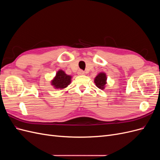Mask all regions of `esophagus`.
<instances>
[{
  "label": "esophagus",
  "mask_w": 160,
  "mask_h": 160,
  "mask_svg": "<svg viewBox=\"0 0 160 160\" xmlns=\"http://www.w3.org/2000/svg\"><path fill=\"white\" fill-rule=\"evenodd\" d=\"M77 73H78V75H84L85 74V71H83V70H81V69H79L78 71V72H77Z\"/></svg>",
  "instance_id": "34e87169"
}]
</instances>
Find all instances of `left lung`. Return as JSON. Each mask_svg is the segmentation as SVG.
<instances>
[{
	"label": "left lung",
	"instance_id": "obj_1",
	"mask_svg": "<svg viewBox=\"0 0 160 160\" xmlns=\"http://www.w3.org/2000/svg\"><path fill=\"white\" fill-rule=\"evenodd\" d=\"M106 80H107V77H106V75L103 72H100V73L96 76L95 78L94 82L96 85V86L100 89H104L105 85L106 84Z\"/></svg>",
	"mask_w": 160,
	"mask_h": 160
}]
</instances>
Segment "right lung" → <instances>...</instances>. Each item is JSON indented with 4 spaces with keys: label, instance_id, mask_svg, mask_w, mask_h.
<instances>
[{
    "label": "right lung",
    "instance_id": "right-lung-1",
    "mask_svg": "<svg viewBox=\"0 0 160 160\" xmlns=\"http://www.w3.org/2000/svg\"><path fill=\"white\" fill-rule=\"evenodd\" d=\"M71 77L70 75H67L63 71L60 70L57 72L51 84L54 85L55 88L64 89L71 83Z\"/></svg>",
    "mask_w": 160,
    "mask_h": 160
}]
</instances>
